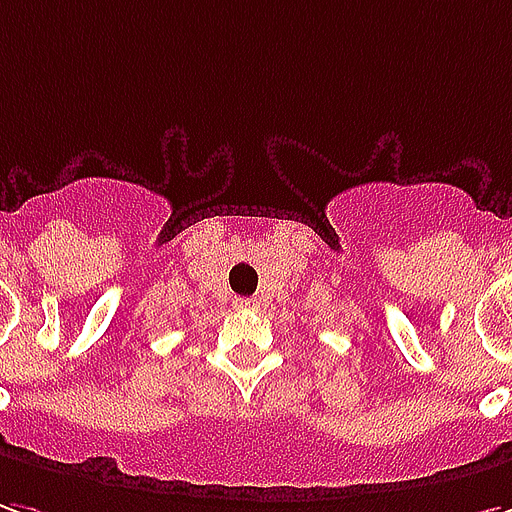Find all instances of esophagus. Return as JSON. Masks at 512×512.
<instances>
[{
	"mask_svg": "<svg viewBox=\"0 0 512 512\" xmlns=\"http://www.w3.org/2000/svg\"><path fill=\"white\" fill-rule=\"evenodd\" d=\"M235 307H241V310H249V307H257V299H246V296H241V299H235Z\"/></svg>",
	"mask_w": 512,
	"mask_h": 512,
	"instance_id": "esophagus-1",
	"label": "esophagus"
}]
</instances>
